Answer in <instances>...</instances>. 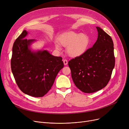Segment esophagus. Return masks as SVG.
Instances as JSON below:
<instances>
[{"mask_svg":"<svg viewBox=\"0 0 129 129\" xmlns=\"http://www.w3.org/2000/svg\"><path fill=\"white\" fill-rule=\"evenodd\" d=\"M63 63H64V64L65 65H67V64H68V61H67V59H64L63 60Z\"/></svg>","mask_w":129,"mask_h":129,"instance_id":"obj_1","label":"esophagus"}]
</instances>
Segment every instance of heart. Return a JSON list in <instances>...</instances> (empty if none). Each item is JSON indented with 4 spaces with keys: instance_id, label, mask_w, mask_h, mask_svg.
Masks as SVG:
<instances>
[{
    "instance_id": "1",
    "label": "heart",
    "mask_w": 129,
    "mask_h": 129,
    "mask_svg": "<svg viewBox=\"0 0 129 129\" xmlns=\"http://www.w3.org/2000/svg\"><path fill=\"white\" fill-rule=\"evenodd\" d=\"M60 44L67 47V52L73 57L79 56L85 53L89 48L91 40L88 36L85 34L69 31L65 33L58 39ZM55 48L60 50V46L58 43H55Z\"/></svg>"
}]
</instances>
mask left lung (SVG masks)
Segmentation results:
<instances>
[{
	"label": "left lung",
	"mask_w": 129,
	"mask_h": 129,
	"mask_svg": "<svg viewBox=\"0 0 129 129\" xmlns=\"http://www.w3.org/2000/svg\"><path fill=\"white\" fill-rule=\"evenodd\" d=\"M98 38L91 48L69 62L73 82L81 91L92 93L108 84L115 65L113 41L100 27Z\"/></svg>",
	"instance_id": "obj_1"
}]
</instances>
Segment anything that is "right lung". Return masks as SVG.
<instances>
[{"mask_svg":"<svg viewBox=\"0 0 129 129\" xmlns=\"http://www.w3.org/2000/svg\"><path fill=\"white\" fill-rule=\"evenodd\" d=\"M28 34L23 30L13 43L11 71L23 93L41 97L51 89L64 63L62 57L52 55L47 50H32L30 46L36 40L26 39Z\"/></svg>","mask_w":129,"mask_h":129,"instance_id":"right-lung-1","label":"right lung"}]
</instances>
